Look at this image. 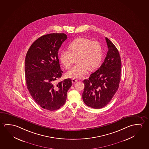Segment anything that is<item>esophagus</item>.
Here are the masks:
<instances>
[{"label": "esophagus", "instance_id": "34e87169", "mask_svg": "<svg viewBox=\"0 0 149 149\" xmlns=\"http://www.w3.org/2000/svg\"><path fill=\"white\" fill-rule=\"evenodd\" d=\"M72 83L74 84V83H75L76 82H77V79H76V78H73V79H72Z\"/></svg>", "mask_w": 149, "mask_h": 149}]
</instances>
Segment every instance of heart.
Segmentation results:
<instances>
[{
    "label": "heart",
    "instance_id": "obj_1",
    "mask_svg": "<svg viewBox=\"0 0 149 149\" xmlns=\"http://www.w3.org/2000/svg\"><path fill=\"white\" fill-rule=\"evenodd\" d=\"M70 51L63 50L60 59L63 66L71 68L76 59L77 64L66 74L68 77L81 78L88 70L93 71L99 66L103 57L102 47L99 42L90 39L79 38L68 46Z\"/></svg>",
    "mask_w": 149,
    "mask_h": 149
}]
</instances>
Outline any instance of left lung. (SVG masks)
Listing matches in <instances>:
<instances>
[{
    "label": "left lung",
    "instance_id": "8db88e82",
    "mask_svg": "<svg viewBox=\"0 0 149 149\" xmlns=\"http://www.w3.org/2000/svg\"><path fill=\"white\" fill-rule=\"evenodd\" d=\"M108 51L104 61L88 79L83 81L85 88L83 101L86 105L95 109L109 104L117 91L120 84L122 63L116 47L105 37Z\"/></svg>",
    "mask_w": 149,
    "mask_h": 149
}]
</instances>
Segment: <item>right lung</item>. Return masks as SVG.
<instances>
[{"mask_svg":"<svg viewBox=\"0 0 149 149\" xmlns=\"http://www.w3.org/2000/svg\"><path fill=\"white\" fill-rule=\"evenodd\" d=\"M67 38L64 33L43 35L32 44L25 57V81L29 93L35 102L49 111L58 110L64 104L72 85L70 78L56 83L63 73L58 51Z\"/></svg>","mask_w":149,"mask_h":149,"instance_id":"1","label":"right lung"}]
</instances>
